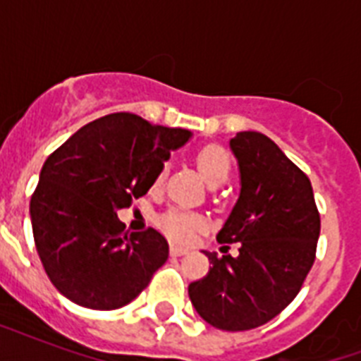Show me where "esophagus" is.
I'll list each match as a JSON object with an SVG mask.
<instances>
[{
  "instance_id": "1",
  "label": "esophagus",
  "mask_w": 361,
  "mask_h": 361,
  "mask_svg": "<svg viewBox=\"0 0 361 361\" xmlns=\"http://www.w3.org/2000/svg\"><path fill=\"white\" fill-rule=\"evenodd\" d=\"M189 252V249H185V247H180V245H170V255L172 257H183V255H187Z\"/></svg>"
}]
</instances>
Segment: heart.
<instances>
[{
  "mask_svg": "<svg viewBox=\"0 0 361 361\" xmlns=\"http://www.w3.org/2000/svg\"><path fill=\"white\" fill-rule=\"evenodd\" d=\"M197 166L198 172L202 174V178L208 181L209 185H214V183H225L232 170L231 157H228V153L221 146L202 147L197 155ZM161 176L163 174H159L157 183L161 181ZM157 223L172 240L189 241L202 228L206 221H204L202 215L174 208L164 212L157 219Z\"/></svg>",
  "mask_w": 361,
  "mask_h": 361,
  "instance_id": "1",
  "label": "heart"
}]
</instances>
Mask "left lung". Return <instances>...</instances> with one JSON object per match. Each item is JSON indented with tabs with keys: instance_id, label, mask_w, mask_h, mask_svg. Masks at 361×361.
I'll list each match as a JSON object with an SVG mask.
<instances>
[{
	"instance_id": "8db88e82",
	"label": "left lung",
	"mask_w": 361,
	"mask_h": 361,
	"mask_svg": "<svg viewBox=\"0 0 361 361\" xmlns=\"http://www.w3.org/2000/svg\"><path fill=\"white\" fill-rule=\"evenodd\" d=\"M240 197L217 234L240 255L206 252L208 275L189 298L208 324L226 331L266 324L296 298L314 262L320 215L311 181L271 138L241 130L231 140Z\"/></svg>"
}]
</instances>
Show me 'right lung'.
<instances>
[{
  "label": "right lung",
  "mask_w": 361,
  "mask_h": 361,
  "mask_svg": "<svg viewBox=\"0 0 361 361\" xmlns=\"http://www.w3.org/2000/svg\"><path fill=\"white\" fill-rule=\"evenodd\" d=\"M191 136L120 112L84 125L44 161L31 228L42 268L67 300L112 311L149 285L169 243L155 228L127 234L118 209L144 197Z\"/></svg>",
  "instance_id": "obj_1"
}]
</instances>
